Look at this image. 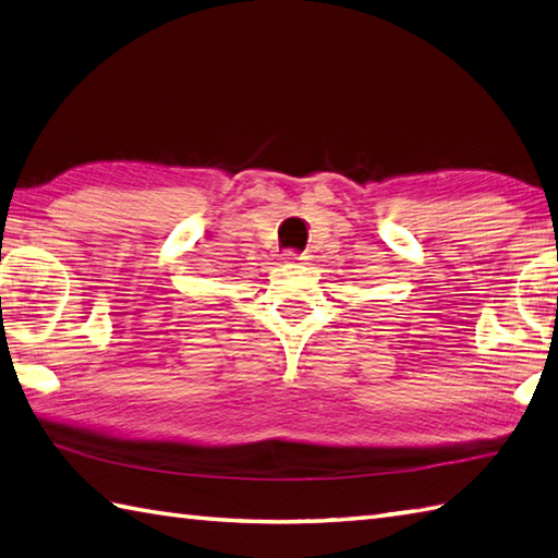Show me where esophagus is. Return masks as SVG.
<instances>
[{"label": "esophagus", "mask_w": 558, "mask_h": 558, "mask_svg": "<svg viewBox=\"0 0 558 558\" xmlns=\"http://www.w3.org/2000/svg\"><path fill=\"white\" fill-rule=\"evenodd\" d=\"M286 260H288V264H298V260H302V254H298V252H286Z\"/></svg>", "instance_id": "esophagus-1"}]
</instances>
